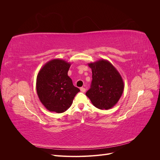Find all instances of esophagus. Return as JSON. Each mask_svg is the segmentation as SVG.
Instances as JSON below:
<instances>
[{"label":"esophagus","instance_id":"34e87169","mask_svg":"<svg viewBox=\"0 0 160 160\" xmlns=\"http://www.w3.org/2000/svg\"><path fill=\"white\" fill-rule=\"evenodd\" d=\"M80 90H81V92H83V93L86 91L85 88H80Z\"/></svg>","mask_w":160,"mask_h":160}]
</instances>
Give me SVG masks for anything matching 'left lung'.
Masks as SVG:
<instances>
[{
    "mask_svg": "<svg viewBox=\"0 0 160 160\" xmlns=\"http://www.w3.org/2000/svg\"><path fill=\"white\" fill-rule=\"evenodd\" d=\"M88 65L92 70L93 79L86 95L97 108L102 110L112 108L123 94L124 83L122 76L107 60L99 59Z\"/></svg>",
    "mask_w": 160,
    "mask_h": 160,
    "instance_id": "8db88e82",
    "label": "left lung"
}]
</instances>
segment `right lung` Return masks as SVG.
I'll use <instances>...</instances> for the list:
<instances>
[{"instance_id": "obj_1", "label": "right lung", "mask_w": 160, "mask_h": 160, "mask_svg": "<svg viewBox=\"0 0 160 160\" xmlns=\"http://www.w3.org/2000/svg\"><path fill=\"white\" fill-rule=\"evenodd\" d=\"M70 67V62L54 59L48 61L38 72L36 83L37 95L42 104L49 111L65 112L80 91L67 75Z\"/></svg>"}]
</instances>
